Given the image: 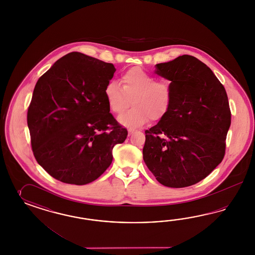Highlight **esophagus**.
I'll list each match as a JSON object with an SVG mask.
<instances>
[{
	"label": "esophagus",
	"mask_w": 255,
	"mask_h": 255,
	"mask_svg": "<svg viewBox=\"0 0 255 255\" xmlns=\"http://www.w3.org/2000/svg\"><path fill=\"white\" fill-rule=\"evenodd\" d=\"M134 131H135V130H134V129H129V130H128V132H129V134H131V133H132V132H134Z\"/></svg>",
	"instance_id": "1"
}]
</instances>
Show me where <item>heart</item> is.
<instances>
[{
    "mask_svg": "<svg viewBox=\"0 0 255 255\" xmlns=\"http://www.w3.org/2000/svg\"><path fill=\"white\" fill-rule=\"evenodd\" d=\"M123 87L117 81L108 82L105 96L110 110L122 114L132 100L133 108L120 117L119 121L128 127H139L149 120L159 122L168 113L173 90L169 82L156 80L154 75L140 67H132L122 75Z\"/></svg>",
    "mask_w": 255,
    "mask_h": 255,
    "instance_id": "obj_1",
    "label": "heart"
}]
</instances>
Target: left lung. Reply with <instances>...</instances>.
<instances>
[{"mask_svg":"<svg viewBox=\"0 0 255 255\" xmlns=\"http://www.w3.org/2000/svg\"><path fill=\"white\" fill-rule=\"evenodd\" d=\"M171 81L168 113L146 130L143 159L166 187L192 186L222 162L231 111L224 85L204 62L190 55L155 65Z\"/></svg>","mask_w":255,"mask_h":255,"instance_id":"1","label":"left lung"}]
</instances>
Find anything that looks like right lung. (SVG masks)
I'll return each instance as SVG.
<instances>
[{"label":"right lung","mask_w":255,"mask_h":255,"mask_svg":"<svg viewBox=\"0 0 255 255\" xmlns=\"http://www.w3.org/2000/svg\"><path fill=\"white\" fill-rule=\"evenodd\" d=\"M112 63L80 52L63 56L40 77L27 113L32 152L63 183L85 185L111 164L127 129L109 113L105 88Z\"/></svg>","instance_id":"1"}]
</instances>
